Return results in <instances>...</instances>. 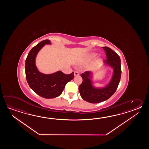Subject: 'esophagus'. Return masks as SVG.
<instances>
[{"label": "esophagus", "mask_w": 149, "mask_h": 149, "mask_svg": "<svg viewBox=\"0 0 149 149\" xmlns=\"http://www.w3.org/2000/svg\"><path fill=\"white\" fill-rule=\"evenodd\" d=\"M74 75L75 76H79V73H78V71H74Z\"/></svg>", "instance_id": "obj_1"}]
</instances>
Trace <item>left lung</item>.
<instances>
[{"instance_id": "obj_1", "label": "left lung", "mask_w": 149, "mask_h": 149, "mask_svg": "<svg viewBox=\"0 0 149 149\" xmlns=\"http://www.w3.org/2000/svg\"><path fill=\"white\" fill-rule=\"evenodd\" d=\"M102 48L105 51L107 57L105 63L113 68V76L106 87L98 89L92 86L90 71H86L81 74L82 82L79 86V93L83 100L91 103H98L110 98L116 91L120 80L121 69L119 56L110 48L103 47Z\"/></svg>"}]
</instances>
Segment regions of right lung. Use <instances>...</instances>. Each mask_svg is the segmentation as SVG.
<instances>
[{
	"instance_id": "add662e5",
	"label": "right lung",
	"mask_w": 149,
	"mask_h": 149,
	"mask_svg": "<svg viewBox=\"0 0 149 149\" xmlns=\"http://www.w3.org/2000/svg\"><path fill=\"white\" fill-rule=\"evenodd\" d=\"M51 44L44 40L32 48L25 60V76L30 87L42 97L52 98L61 94L67 83L74 78V72L65 74L61 71L44 74L38 71L35 64V58L38 52L45 44Z\"/></svg>"
}]
</instances>
